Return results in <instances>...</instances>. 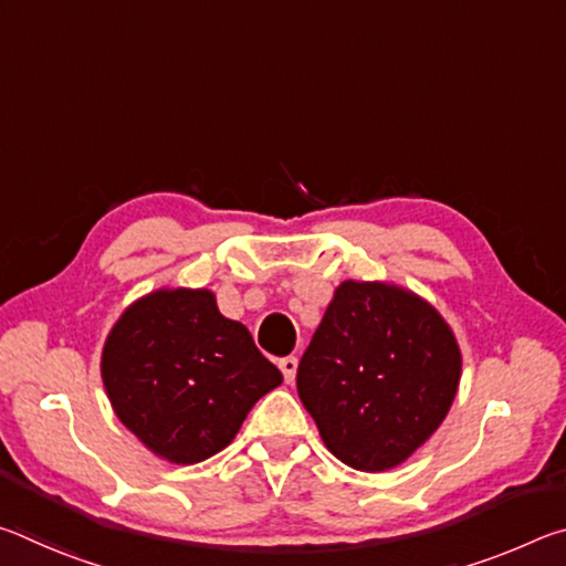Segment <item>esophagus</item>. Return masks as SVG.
<instances>
[{
  "instance_id": "esophagus-1",
  "label": "esophagus",
  "mask_w": 566,
  "mask_h": 566,
  "mask_svg": "<svg viewBox=\"0 0 566 566\" xmlns=\"http://www.w3.org/2000/svg\"><path fill=\"white\" fill-rule=\"evenodd\" d=\"M296 364H300V359L296 357H282L280 359V369H282V375H284V381H294V377H296Z\"/></svg>"
}]
</instances>
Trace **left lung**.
<instances>
[{
	"label": "left lung",
	"instance_id": "left-lung-1",
	"mask_svg": "<svg viewBox=\"0 0 566 566\" xmlns=\"http://www.w3.org/2000/svg\"><path fill=\"white\" fill-rule=\"evenodd\" d=\"M462 357L427 302L344 282L296 367V391L329 452L361 472L405 462L452 407Z\"/></svg>",
	"mask_w": 566,
	"mask_h": 566
}]
</instances>
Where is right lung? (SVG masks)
<instances>
[{
    "mask_svg": "<svg viewBox=\"0 0 566 566\" xmlns=\"http://www.w3.org/2000/svg\"><path fill=\"white\" fill-rule=\"evenodd\" d=\"M102 379L124 427L177 464L222 452L254 401L282 385L207 290H161L132 304L104 344Z\"/></svg>",
    "mask_w": 566,
    "mask_h": 566,
    "instance_id": "right-lung-1",
    "label": "right lung"
}]
</instances>
